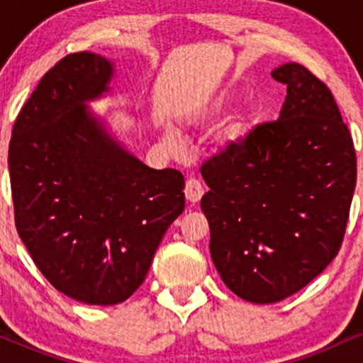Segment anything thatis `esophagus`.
<instances>
[{
    "label": "esophagus",
    "mask_w": 363,
    "mask_h": 363,
    "mask_svg": "<svg viewBox=\"0 0 363 363\" xmlns=\"http://www.w3.org/2000/svg\"><path fill=\"white\" fill-rule=\"evenodd\" d=\"M203 193H205V189H203V184L198 181V179L191 177L186 181V187H184V194H186V199L189 203H198L199 199H201Z\"/></svg>",
    "instance_id": "1"
}]
</instances>
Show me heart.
<instances>
[{"instance_id":"heart-1","label":"heart","mask_w":363,"mask_h":363,"mask_svg":"<svg viewBox=\"0 0 363 363\" xmlns=\"http://www.w3.org/2000/svg\"><path fill=\"white\" fill-rule=\"evenodd\" d=\"M230 101H232V95L228 94V91H220V94H216L215 97L208 102L205 114L210 116V114H215V112L222 111L225 106H228V102ZM249 129H251V119L245 118V116H240V118L234 119L232 123H228L227 126L223 128L222 135H220V147L228 148V147H235V145H239L240 141L247 136ZM164 140L167 145H176V136H174V133H167V135L164 136Z\"/></svg>"}]
</instances>
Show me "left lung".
<instances>
[{"label":"left lung","instance_id":"left-lung-1","mask_svg":"<svg viewBox=\"0 0 363 363\" xmlns=\"http://www.w3.org/2000/svg\"><path fill=\"white\" fill-rule=\"evenodd\" d=\"M272 77L286 85L278 121L201 169L211 259L252 303L290 297L335 259L357 182L353 140L328 86L297 62Z\"/></svg>","mask_w":363,"mask_h":363}]
</instances>
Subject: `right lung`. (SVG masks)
<instances>
[{"label": "right lung", "mask_w": 363, "mask_h": 363, "mask_svg": "<svg viewBox=\"0 0 363 363\" xmlns=\"http://www.w3.org/2000/svg\"><path fill=\"white\" fill-rule=\"evenodd\" d=\"M114 72L94 52L62 57L25 102L8 150L20 239L54 289L89 306L135 294L186 205L182 174L150 169L90 109Z\"/></svg>", "instance_id": "add662e5"}]
</instances>
